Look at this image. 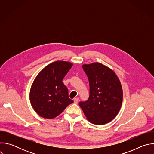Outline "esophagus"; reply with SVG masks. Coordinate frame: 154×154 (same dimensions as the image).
I'll list each match as a JSON object with an SVG mask.
<instances>
[{
	"label": "esophagus",
	"mask_w": 154,
	"mask_h": 154,
	"mask_svg": "<svg viewBox=\"0 0 154 154\" xmlns=\"http://www.w3.org/2000/svg\"><path fill=\"white\" fill-rule=\"evenodd\" d=\"M78 102H79V99L78 98H74V103H75V104H77V103H78Z\"/></svg>",
	"instance_id": "esophagus-1"
}]
</instances>
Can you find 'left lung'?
I'll return each instance as SVG.
<instances>
[{"label":"left lung","mask_w":154,"mask_h":154,"mask_svg":"<svg viewBox=\"0 0 154 154\" xmlns=\"http://www.w3.org/2000/svg\"><path fill=\"white\" fill-rule=\"evenodd\" d=\"M82 68L88 78L90 96L79 105L91 123H108L116 116L122 105L120 80L112 69L100 63L85 64Z\"/></svg>","instance_id":"8db88e82"}]
</instances>
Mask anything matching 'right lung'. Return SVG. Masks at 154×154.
<instances>
[{
	"mask_svg": "<svg viewBox=\"0 0 154 154\" xmlns=\"http://www.w3.org/2000/svg\"><path fill=\"white\" fill-rule=\"evenodd\" d=\"M72 65L68 61H56L46 66L35 79L29 97L33 109L40 116L55 118L74 102L62 82Z\"/></svg>",
	"mask_w": 154,
	"mask_h": 154,
	"instance_id": "right-lung-1",
	"label": "right lung"
}]
</instances>
